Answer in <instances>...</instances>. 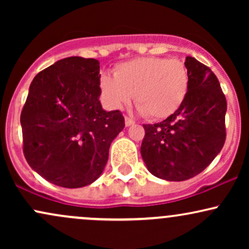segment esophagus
<instances>
[{
    "label": "esophagus",
    "instance_id": "obj_1",
    "mask_svg": "<svg viewBox=\"0 0 249 249\" xmlns=\"http://www.w3.org/2000/svg\"><path fill=\"white\" fill-rule=\"evenodd\" d=\"M133 124H134L133 119L128 118V117H125V125H126V126H131V125H133Z\"/></svg>",
    "mask_w": 249,
    "mask_h": 249
}]
</instances>
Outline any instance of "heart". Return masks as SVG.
I'll return each instance as SVG.
<instances>
[{
	"mask_svg": "<svg viewBox=\"0 0 249 249\" xmlns=\"http://www.w3.org/2000/svg\"><path fill=\"white\" fill-rule=\"evenodd\" d=\"M113 76L101 77V90L110 107H136L147 119H162L176 112L186 98L190 75L184 62L162 57H142L122 63Z\"/></svg>",
	"mask_w": 249,
	"mask_h": 249,
	"instance_id": "obj_1",
	"label": "heart"
}]
</instances>
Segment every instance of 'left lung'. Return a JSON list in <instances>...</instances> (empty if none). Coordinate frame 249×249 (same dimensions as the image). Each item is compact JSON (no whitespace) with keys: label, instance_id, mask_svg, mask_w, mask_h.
<instances>
[{"label":"left lung","instance_id":"8db88e82","mask_svg":"<svg viewBox=\"0 0 249 249\" xmlns=\"http://www.w3.org/2000/svg\"><path fill=\"white\" fill-rule=\"evenodd\" d=\"M186 98L173 115L144 124L141 153L147 170L168 181L193 178L206 168L226 141V97L213 71L187 56Z\"/></svg>","mask_w":249,"mask_h":249}]
</instances>
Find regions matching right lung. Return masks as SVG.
<instances>
[{
	"label": "right lung",
	"mask_w": 249,
	"mask_h": 249,
	"mask_svg": "<svg viewBox=\"0 0 249 249\" xmlns=\"http://www.w3.org/2000/svg\"><path fill=\"white\" fill-rule=\"evenodd\" d=\"M99 62L73 56L57 61L31 82L21 112L23 153L35 172L67 188L101 176L111 142L125 121L103 110Z\"/></svg>",
	"instance_id": "obj_1"
}]
</instances>
